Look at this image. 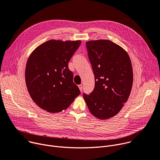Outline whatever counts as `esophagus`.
I'll use <instances>...</instances> for the list:
<instances>
[{"instance_id": "esophagus-1", "label": "esophagus", "mask_w": 160, "mask_h": 160, "mask_svg": "<svg viewBox=\"0 0 160 160\" xmlns=\"http://www.w3.org/2000/svg\"><path fill=\"white\" fill-rule=\"evenodd\" d=\"M78 88H79L80 91L81 92H82V90H83V85H82V84H80V85H78Z\"/></svg>"}]
</instances>
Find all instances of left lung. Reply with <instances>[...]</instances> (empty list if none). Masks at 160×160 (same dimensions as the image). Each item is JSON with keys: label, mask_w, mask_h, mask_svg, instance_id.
<instances>
[{"label": "left lung", "mask_w": 160, "mask_h": 160, "mask_svg": "<svg viewBox=\"0 0 160 160\" xmlns=\"http://www.w3.org/2000/svg\"><path fill=\"white\" fill-rule=\"evenodd\" d=\"M86 47L95 86L83 98L94 116L107 119L117 115L128 99L133 81L132 62L126 51L110 40L89 41Z\"/></svg>", "instance_id": "left-lung-1"}]
</instances>
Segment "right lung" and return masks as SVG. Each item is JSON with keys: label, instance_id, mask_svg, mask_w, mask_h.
Masks as SVG:
<instances>
[{"label": "right lung", "instance_id": "obj_1", "mask_svg": "<svg viewBox=\"0 0 160 160\" xmlns=\"http://www.w3.org/2000/svg\"><path fill=\"white\" fill-rule=\"evenodd\" d=\"M81 41L51 39L31 53L25 68V83L34 102L41 108L57 113L68 108L80 94L68 68Z\"/></svg>", "mask_w": 160, "mask_h": 160}]
</instances>
